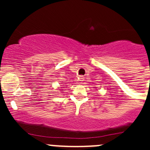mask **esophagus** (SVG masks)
<instances>
[{"mask_svg": "<svg viewBox=\"0 0 150 150\" xmlns=\"http://www.w3.org/2000/svg\"><path fill=\"white\" fill-rule=\"evenodd\" d=\"M84 80V78L83 76H80V81H83Z\"/></svg>", "mask_w": 150, "mask_h": 150, "instance_id": "34e87169", "label": "esophagus"}]
</instances>
